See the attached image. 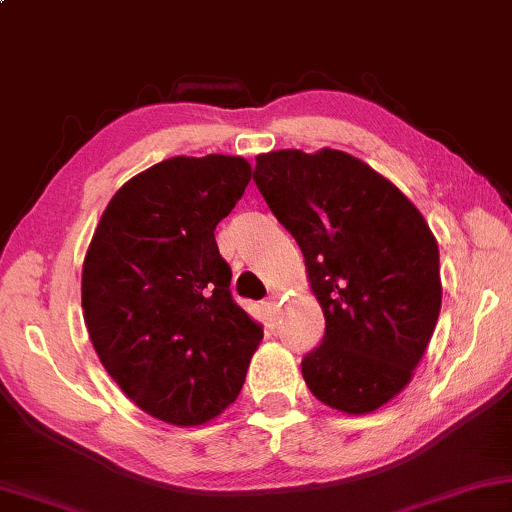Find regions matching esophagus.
Returning a JSON list of instances; mask_svg holds the SVG:
<instances>
[{"label":"esophagus","instance_id":"obj_1","mask_svg":"<svg viewBox=\"0 0 512 512\" xmlns=\"http://www.w3.org/2000/svg\"><path fill=\"white\" fill-rule=\"evenodd\" d=\"M276 302H278V295H276V292H271V295L267 297V306H271V309H276Z\"/></svg>","mask_w":512,"mask_h":512}]
</instances>
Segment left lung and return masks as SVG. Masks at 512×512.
<instances>
[{"instance_id": "obj_1", "label": "left lung", "mask_w": 512, "mask_h": 512, "mask_svg": "<svg viewBox=\"0 0 512 512\" xmlns=\"http://www.w3.org/2000/svg\"><path fill=\"white\" fill-rule=\"evenodd\" d=\"M252 180L302 250L325 335L302 358L320 403L367 414L407 386L440 316V252L410 199L356 156L281 149Z\"/></svg>"}]
</instances>
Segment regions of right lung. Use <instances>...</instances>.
<instances>
[{
  "label": "right lung",
  "mask_w": 512,
  "mask_h": 512,
  "mask_svg": "<svg viewBox=\"0 0 512 512\" xmlns=\"http://www.w3.org/2000/svg\"><path fill=\"white\" fill-rule=\"evenodd\" d=\"M248 182L241 156H173L112 196L88 245L81 306L93 349L121 391L168 424L227 410L264 337L231 297L215 241Z\"/></svg>",
  "instance_id": "add662e5"
}]
</instances>
